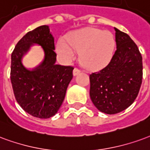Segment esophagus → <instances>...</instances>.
<instances>
[{
  "mask_svg": "<svg viewBox=\"0 0 150 150\" xmlns=\"http://www.w3.org/2000/svg\"><path fill=\"white\" fill-rule=\"evenodd\" d=\"M81 72V71L80 70V69H78L77 68H75L74 69V76H76V75H78Z\"/></svg>",
  "mask_w": 150,
  "mask_h": 150,
  "instance_id": "obj_1",
  "label": "esophagus"
}]
</instances>
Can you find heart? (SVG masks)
Here are the masks:
<instances>
[{
    "label": "heart",
    "instance_id": "1",
    "mask_svg": "<svg viewBox=\"0 0 150 150\" xmlns=\"http://www.w3.org/2000/svg\"><path fill=\"white\" fill-rule=\"evenodd\" d=\"M67 42L60 39L56 50L65 62L73 61L76 52H81L84 66L91 70H100L112 61L116 50V39L110 31L95 28L80 29L69 35Z\"/></svg>",
    "mask_w": 150,
    "mask_h": 150
}]
</instances>
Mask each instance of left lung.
<instances>
[{"mask_svg": "<svg viewBox=\"0 0 150 150\" xmlns=\"http://www.w3.org/2000/svg\"><path fill=\"white\" fill-rule=\"evenodd\" d=\"M115 29L117 50L110 64L89 75L92 102L99 111L115 114L133 104L142 80V57L130 37Z\"/></svg>", "mask_w": 150, "mask_h": 150, "instance_id": "left-lung-1", "label": "left lung"}]
</instances>
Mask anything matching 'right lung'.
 Wrapping results in <instances>:
<instances>
[{
    "mask_svg": "<svg viewBox=\"0 0 150 150\" xmlns=\"http://www.w3.org/2000/svg\"><path fill=\"white\" fill-rule=\"evenodd\" d=\"M37 43L43 50L44 58L34 69L29 70L22 57L30 46ZM54 38L50 27L41 25L27 33L18 41L11 56V82L20 106L35 117L50 118L62 106L74 68L56 64Z\"/></svg>",
    "mask_w": 150,
    "mask_h": 150,
    "instance_id": "obj_1",
    "label": "right lung"
}]
</instances>
